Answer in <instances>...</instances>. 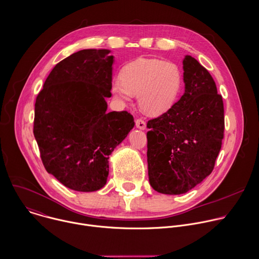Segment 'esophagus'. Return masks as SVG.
I'll list each match as a JSON object with an SVG mask.
<instances>
[{"label": "esophagus", "mask_w": 259, "mask_h": 259, "mask_svg": "<svg viewBox=\"0 0 259 259\" xmlns=\"http://www.w3.org/2000/svg\"><path fill=\"white\" fill-rule=\"evenodd\" d=\"M135 124H136V127L139 128V129H141V130H144L145 127H146V123H145L144 120H142V119H137V120L135 121Z\"/></svg>", "instance_id": "34e87169"}]
</instances>
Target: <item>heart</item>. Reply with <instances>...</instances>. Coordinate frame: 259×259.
I'll list each match as a JSON object with an SVG mask.
<instances>
[{"instance_id": "heart-1", "label": "heart", "mask_w": 259, "mask_h": 259, "mask_svg": "<svg viewBox=\"0 0 259 259\" xmlns=\"http://www.w3.org/2000/svg\"><path fill=\"white\" fill-rule=\"evenodd\" d=\"M182 84L177 65L158 59L139 58L126 64L121 78L112 82L114 97L123 103L138 95L141 109L149 115H160L174 105Z\"/></svg>"}]
</instances>
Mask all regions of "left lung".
<instances>
[{"label": "left lung", "instance_id": "1", "mask_svg": "<svg viewBox=\"0 0 259 259\" xmlns=\"http://www.w3.org/2000/svg\"><path fill=\"white\" fill-rule=\"evenodd\" d=\"M185 93L147 122L148 178L163 194L191 190L212 171L224 139V103L209 72L191 56L183 60Z\"/></svg>", "mask_w": 259, "mask_h": 259}]
</instances>
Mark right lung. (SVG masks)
<instances>
[{
	"instance_id": "1",
	"label": "right lung",
	"mask_w": 259,
	"mask_h": 259,
	"mask_svg": "<svg viewBox=\"0 0 259 259\" xmlns=\"http://www.w3.org/2000/svg\"><path fill=\"white\" fill-rule=\"evenodd\" d=\"M82 50L58 63L36 97L33 134L47 171L80 192L103 188L109 157L134 127L126 112L107 113L114 57Z\"/></svg>"
}]
</instances>
